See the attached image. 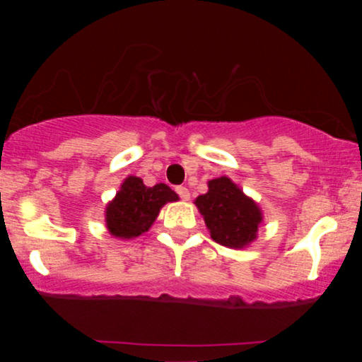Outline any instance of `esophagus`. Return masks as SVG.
<instances>
[{
  "label": "esophagus",
  "instance_id": "34e87169",
  "mask_svg": "<svg viewBox=\"0 0 362 362\" xmlns=\"http://www.w3.org/2000/svg\"><path fill=\"white\" fill-rule=\"evenodd\" d=\"M176 192H177V194H180V197H181V199L182 201H187V199H189V189H187V187H185V186H177L176 187Z\"/></svg>",
  "mask_w": 362,
  "mask_h": 362
}]
</instances>
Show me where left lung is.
I'll use <instances>...</instances> for the list:
<instances>
[{
  "mask_svg": "<svg viewBox=\"0 0 362 362\" xmlns=\"http://www.w3.org/2000/svg\"><path fill=\"white\" fill-rule=\"evenodd\" d=\"M194 204L211 239L229 249L249 247L264 224L260 206L227 176L207 181V192L197 196Z\"/></svg>",
  "mask_w": 362,
  "mask_h": 362,
  "instance_id": "8db88e82",
  "label": "left lung"
}]
</instances>
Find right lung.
Listing matches in <instances>:
<instances>
[{"label":"right lung","instance_id":"1","mask_svg":"<svg viewBox=\"0 0 362 362\" xmlns=\"http://www.w3.org/2000/svg\"><path fill=\"white\" fill-rule=\"evenodd\" d=\"M180 196L165 182L148 187L138 176H127L115 197L105 207L108 234L120 240L136 239L155 224L161 207Z\"/></svg>","mask_w":362,"mask_h":362}]
</instances>
